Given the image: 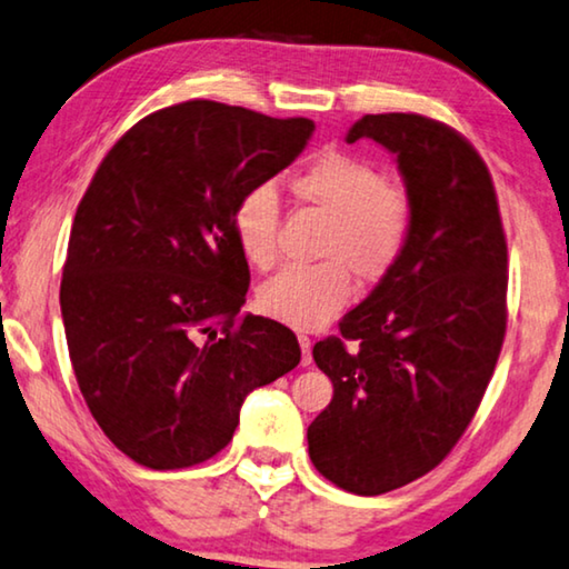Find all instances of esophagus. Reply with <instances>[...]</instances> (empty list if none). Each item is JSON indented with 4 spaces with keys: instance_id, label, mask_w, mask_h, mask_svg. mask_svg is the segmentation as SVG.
<instances>
[{
    "instance_id": "esophagus-1",
    "label": "esophagus",
    "mask_w": 569,
    "mask_h": 569,
    "mask_svg": "<svg viewBox=\"0 0 569 569\" xmlns=\"http://www.w3.org/2000/svg\"><path fill=\"white\" fill-rule=\"evenodd\" d=\"M297 340H300V348H302V366H310L312 363V353H310V338L308 336H297Z\"/></svg>"
}]
</instances>
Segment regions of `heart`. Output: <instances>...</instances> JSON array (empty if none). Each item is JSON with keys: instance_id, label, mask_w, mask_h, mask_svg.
Here are the masks:
<instances>
[{"instance_id": "heart-1", "label": "heart", "mask_w": 569, "mask_h": 569, "mask_svg": "<svg viewBox=\"0 0 569 569\" xmlns=\"http://www.w3.org/2000/svg\"><path fill=\"white\" fill-rule=\"evenodd\" d=\"M292 196L326 218L318 264L284 267L259 287V310L292 328H318L351 300V272L361 284L387 279L409 247L415 206L405 188L383 180L376 164L326 152L290 182ZM279 198L257 186L233 211V236L249 264L267 269L277 257Z\"/></svg>"}]
</instances>
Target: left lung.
I'll use <instances>...</instances> for the list:
<instances>
[{
  "label": "left lung",
  "mask_w": 569,
  "mask_h": 569,
  "mask_svg": "<svg viewBox=\"0 0 569 569\" xmlns=\"http://www.w3.org/2000/svg\"><path fill=\"white\" fill-rule=\"evenodd\" d=\"M397 154L415 206L409 247L312 358L333 399L310 460L343 491L379 496L430 473L476 417L506 336L509 249L483 157L422 113H366L346 142Z\"/></svg>",
  "instance_id": "8db88e82"
}]
</instances>
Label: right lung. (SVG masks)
Returning <instances> with one entry per match:
<instances>
[{
	"label": "right lung",
	"instance_id": "add662e5",
	"mask_svg": "<svg viewBox=\"0 0 569 569\" xmlns=\"http://www.w3.org/2000/svg\"><path fill=\"white\" fill-rule=\"evenodd\" d=\"M315 124L193 99L139 119L73 218L60 310L78 389L103 435L152 470L231 442L249 391L300 363L282 322L239 310L243 193L284 170Z\"/></svg>",
	"mask_w": 569,
	"mask_h": 569
}]
</instances>
